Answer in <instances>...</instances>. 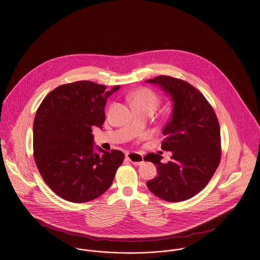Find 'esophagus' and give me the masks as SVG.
Here are the masks:
<instances>
[{
    "label": "esophagus",
    "mask_w": 260,
    "mask_h": 260,
    "mask_svg": "<svg viewBox=\"0 0 260 260\" xmlns=\"http://www.w3.org/2000/svg\"><path fill=\"white\" fill-rule=\"evenodd\" d=\"M126 158L134 165H141L144 162L143 155L138 153V152H127L126 153Z\"/></svg>",
    "instance_id": "1"
}]
</instances>
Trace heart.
<instances>
[{"mask_svg":"<svg viewBox=\"0 0 260 260\" xmlns=\"http://www.w3.org/2000/svg\"><path fill=\"white\" fill-rule=\"evenodd\" d=\"M130 101L132 106H146V107H150L153 110L158 105L159 99L156 96L154 92H152L150 89L147 88H142L132 93L130 96Z\"/></svg>","mask_w":260,"mask_h":260,"instance_id":"b5f03b06","label":"heart"}]
</instances>
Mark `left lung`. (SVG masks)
Listing matches in <instances>:
<instances>
[{
	"label": "left lung",
	"mask_w": 260,
	"mask_h": 260,
	"mask_svg": "<svg viewBox=\"0 0 260 260\" xmlns=\"http://www.w3.org/2000/svg\"><path fill=\"white\" fill-rule=\"evenodd\" d=\"M146 82L158 85L173 103L161 143L162 150L172 152L171 160L162 164V156L153 152L145 156L144 159L156 165L157 170V176L148 181L147 186L166 202L189 200L205 188L218 167V119L205 96L190 83L166 75Z\"/></svg>",
	"instance_id": "1"
}]
</instances>
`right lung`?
I'll return each mask as SVG.
<instances>
[{
  "instance_id": "obj_1",
  "label": "right lung",
  "mask_w": 260,
  "mask_h": 260,
  "mask_svg": "<svg viewBox=\"0 0 260 260\" xmlns=\"http://www.w3.org/2000/svg\"><path fill=\"white\" fill-rule=\"evenodd\" d=\"M120 87L77 81L56 87L38 108L33 124V150L46 184L61 199L82 204L111 185L124 153L94 151L92 128H102L108 98Z\"/></svg>"
}]
</instances>
